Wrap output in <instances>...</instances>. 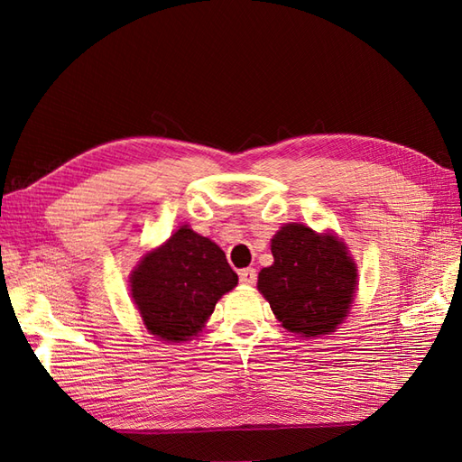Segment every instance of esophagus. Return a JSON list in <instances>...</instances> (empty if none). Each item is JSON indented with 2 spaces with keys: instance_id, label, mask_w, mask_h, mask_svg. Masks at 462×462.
I'll return each instance as SVG.
<instances>
[{
  "instance_id": "esophagus-1",
  "label": "esophagus",
  "mask_w": 462,
  "mask_h": 462,
  "mask_svg": "<svg viewBox=\"0 0 462 462\" xmlns=\"http://www.w3.org/2000/svg\"><path fill=\"white\" fill-rule=\"evenodd\" d=\"M256 280H258V273L254 268H246V270L240 272V282L244 283V286H254Z\"/></svg>"
}]
</instances>
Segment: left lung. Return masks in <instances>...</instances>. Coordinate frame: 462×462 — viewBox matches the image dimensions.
Returning <instances> with one entry per match:
<instances>
[{"mask_svg": "<svg viewBox=\"0 0 462 462\" xmlns=\"http://www.w3.org/2000/svg\"><path fill=\"white\" fill-rule=\"evenodd\" d=\"M273 263L258 273V290L282 326L301 337L329 336L347 318L357 266L336 234L283 224L272 238Z\"/></svg>", "mask_w": 462, "mask_h": 462, "instance_id": "1", "label": "left lung"}]
</instances>
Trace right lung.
<instances>
[{"label":"right lung","mask_w":462,"mask_h":462,"mask_svg":"<svg viewBox=\"0 0 462 462\" xmlns=\"http://www.w3.org/2000/svg\"><path fill=\"white\" fill-rule=\"evenodd\" d=\"M236 283L220 246L184 224L141 258L131 273V296L149 333L182 343L199 336L216 301Z\"/></svg>","instance_id":"right-lung-1"}]
</instances>
